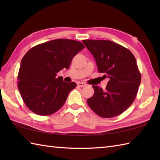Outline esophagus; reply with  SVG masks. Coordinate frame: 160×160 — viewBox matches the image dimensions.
Listing matches in <instances>:
<instances>
[{
  "label": "esophagus",
  "instance_id": "34e87169",
  "mask_svg": "<svg viewBox=\"0 0 160 160\" xmlns=\"http://www.w3.org/2000/svg\"><path fill=\"white\" fill-rule=\"evenodd\" d=\"M78 86H79L80 87H84L87 86V84L84 82H78Z\"/></svg>",
  "mask_w": 160,
  "mask_h": 160
}]
</instances>
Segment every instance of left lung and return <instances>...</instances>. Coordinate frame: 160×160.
Returning a JSON list of instances; mask_svg holds the SVG:
<instances>
[{"mask_svg": "<svg viewBox=\"0 0 160 160\" xmlns=\"http://www.w3.org/2000/svg\"><path fill=\"white\" fill-rule=\"evenodd\" d=\"M92 53L98 71L109 81L106 89L92 86L93 96L87 100L90 108L99 116L109 118L120 115L133 102L141 82V74L130 51L105 40H84Z\"/></svg>", "mask_w": 160, "mask_h": 160, "instance_id": "obj_1", "label": "left lung"}]
</instances>
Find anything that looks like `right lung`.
<instances>
[{
	"label": "right lung",
	"mask_w": 160,
	"mask_h": 160,
	"mask_svg": "<svg viewBox=\"0 0 160 160\" xmlns=\"http://www.w3.org/2000/svg\"><path fill=\"white\" fill-rule=\"evenodd\" d=\"M84 48L79 41L57 39L39 44L25 53L20 62L18 87L29 110L49 115L63 106L76 84L64 82L57 73L69 69L73 57Z\"/></svg>",
	"instance_id": "add662e5"
}]
</instances>
